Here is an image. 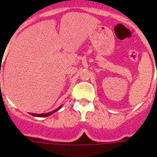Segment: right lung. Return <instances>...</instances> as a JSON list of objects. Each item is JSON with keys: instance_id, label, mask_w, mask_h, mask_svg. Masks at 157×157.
Here are the masks:
<instances>
[{"instance_id": "add662e5", "label": "right lung", "mask_w": 157, "mask_h": 157, "mask_svg": "<svg viewBox=\"0 0 157 157\" xmlns=\"http://www.w3.org/2000/svg\"><path fill=\"white\" fill-rule=\"evenodd\" d=\"M61 106L62 105H61V106L58 107V109H55V110L52 111V112H48V113H42V114H34V113H29L30 115H32L33 116H36V117H47V116H49V115H52L53 113H55V112H57L58 110H59L61 108Z\"/></svg>"}]
</instances>
